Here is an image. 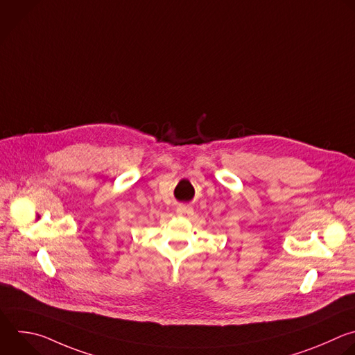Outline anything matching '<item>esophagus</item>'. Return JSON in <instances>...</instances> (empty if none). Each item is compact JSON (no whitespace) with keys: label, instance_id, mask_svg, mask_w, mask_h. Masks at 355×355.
I'll return each instance as SVG.
<instances>
[{"label":"esophagus","instance_id":"obj_1","mask_svg":"<svg viewBox=\"0 0 355 355\" xmlns=\"http://www.w3.org/2000/svg\"><path fill=\"white\" fill-rule=\"evenodd\" d=\"M177 213H178V216H184V217H188V216H191V214H193V210H192V207H189V206H180L178 209H177Z\"/></svg>","mask_w":355,"mask_h":355}]
</instances>
